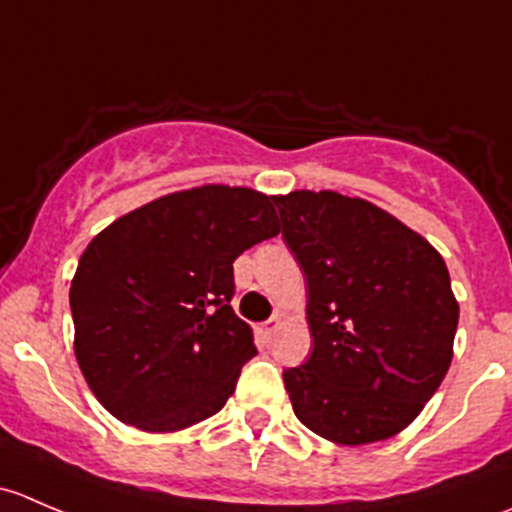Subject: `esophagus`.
Returning a JSON list of instances; mask_svg holds the SVG:
<instances>
[{
  "instance_id": "1",
  "label": "esophagus",
  "mask_w": 512,
  "mask_h": 512,
  "mask_svg": "<svg viewBox=\"0 0 512 512\" xmlns=\"http://www.w3.org/2000/svg\"><path fill=\"white\" fill-rule=\"evenodd\" d=\"M280 322H282V314H275V317H272V319H267L265 324H260V334H262V337H265V339H270L272 334L277 332V327H280Z\"/></svg>"
}]
</instances>
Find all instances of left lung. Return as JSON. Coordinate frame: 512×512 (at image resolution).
<instances>
[{"mask_svg": "<svg viewBox=\"0 0 512 512\" xmlns=\"http://www.w3.org/2000/svg\"><path fill=\"white\" fill-rule=\"evenodd\" d=\"M272 200L309 292L312 356L282 374L294 416L339 446L386 441L451 366L458 299L446 262L364 198L292 190Z\"/></svg>", "mask_w": 512, "mask_h": 512, "instance_id": "obj_1", "label": "left lung"}]
</instances>
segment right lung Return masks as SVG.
<instances>
[{
	"label": "right lung",
	"instance_id": "right-lung-1",
	"mask_svg": "<svg viewBox=\"0 0 512 512\" xmlns=\"http://www.w3.org/2000/svg\"><path fill=\"white\" fill-rule=\"evenodd\" d=\"M270 195L210 183L121 215L71 280L74 354L98 404L148 433L215 416L257 354L230 307L232 262L275 237Z\"/></svg>",
	"mask_w": 512,
	"mask_h": 512
}]
</instances>
